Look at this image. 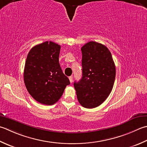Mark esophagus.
<instances>
[{
	"label": "esophagus",
	"mask_w": 147,
	"mask_h": 147,
	"mask_svg": "<svg viewBox=\"0 0 147 147\" xmlns=\"http://www.w3.org/2000/svg\"><path fill=\"white\" fill-rule=\"evenodd\" d=\"M69 81H70L71 83L73 82V76H69Z\"/></svg>",
	"instance_id": "obj_1"
}]
</instances>
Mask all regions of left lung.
I'll use <instances>...</instances> for the list:
<instances>
[{
    "mask_svg": "<svg viewBox=\"0 0 147 147\" xmlns=\"http://www.w3.org/2000/svg\"><path fill=\"white\" fill-rule=\"evenodd\" d=\"M81 50L82 78L74 83V87L83 107L96 108L111 93L115 79V65L110 50L100 43L90 41Z\"/></svg>",
    "mask_w": 147,
    "mask_h": 147,
    "instance_id": "obj_1",
    "label": "left lung"
}]
</instances>
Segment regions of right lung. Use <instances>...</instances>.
Segmentation results:
<instances>
[{
    "label": "right lung",
    "instance_id": "add662e5",
    "mask_svg": "<svg viewBox=\"0 0 147 147\" xmlns=\"http://www.w3.org/2000/svg\"><path fill=\"white\" fill-rule=\"evenodd\" d=\"M60 50L58 44L46 41L32 48L26 59L25 87L31 96L42 105L55 104L70 84L60 66Z\"/></svg>",
    "mask_w": 147,
    "mask_h": 147
}]
</instances>
